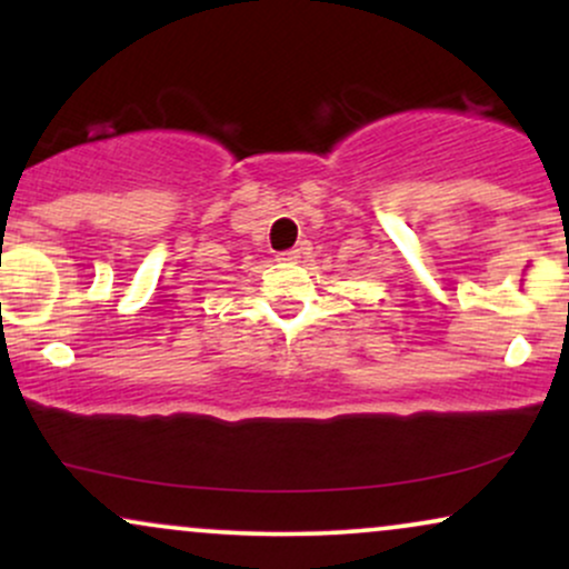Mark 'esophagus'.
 Listing matches in <instances>:
<instances>
[{"label":"esophagus","instance_id":"esophagus-1","mask_svg":"<svg viewBox=\"0 0 569 569\" xmlns=\"http://www.w3.org/2000/svg\"><path fill=\"white\" fill-rule=\"evenodd\" d=\"M278 259L280 262H299L302 257H299V248H291V251H280Z\"/></svg>","mask_w":569,"mask_h":569}]
</instances>
